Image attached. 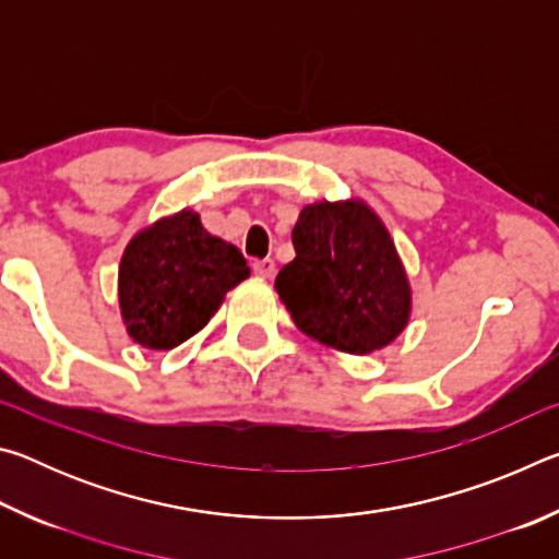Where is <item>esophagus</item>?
Returning a JSON list of instances; mask_svg holds the SVG:
<instances>
[{"label": "esophagus", "mask_w": 559, "mask_h": 559, "mask_svg": "<svg viewBox=\"0 0 559 559\" xmlns=\"http://www.w3.org/2000/svg\"><path fill=\"white\" fill-rule=\"evenodd\" d=\"M253 273L261 278H273V273H276V263H273V259L253 261Z\"/></svg>", "instance_id": "esophagus-1"}]
</instances>
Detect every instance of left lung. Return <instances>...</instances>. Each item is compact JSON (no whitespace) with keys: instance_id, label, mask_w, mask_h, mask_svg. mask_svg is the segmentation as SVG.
<instances>
[{"instance_id":"left-lung-1","label":"left lung","mask_w":559,"mask_h":559,"mask_svg":"<svg viewBox=\"0 0 559 559\" xmlns=\"http://www.w3.org/2000/svg\"><path fill=\"white\" fill-rule=\"evenodd\" d=\"M296 259L276 290L302 333L367 355L402 333L412 293L384 224L362 202H318L293 229Z\"/></svg>"}]
</instances>
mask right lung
I'll list each match as a JSON object with an SVG mask.
<instances>
[{"instance_id": "obj_1", "label": "right lung", "mask_w": 559, "mask_h": 559, "mask_svg": "<svg viewBox=\"0 0 559 559\" xmlns=\"http://www.w3.org/2000/svg\"><path fill=\"white\" fill-rule=\"evenodd\" d=\"M243 253L179 212L140 231L120 261V310L130 337L169 349L202 330L224 293L249 278Z\"/></svg>"}]
</instances>
